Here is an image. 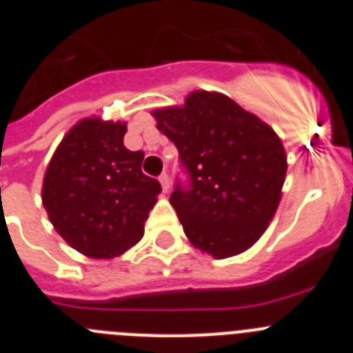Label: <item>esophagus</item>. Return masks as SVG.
Masks as SVG:
<instances>
[{
  "label": "esophagus",
  "instance_id": "esophagus-1",
  "mask_svg": "<svg viewBox=\"0 0 353 353\" xmlns=\"http://www.w3.org/2000/svg\"><path fill=\"white\" fill-rule=\"evenodd\" d=\"M159 182H161V185H162V191L170 192L171 180H170V176H168V173H162L161 176H159Z\"/></svg>",
  "mask_w": 353,
  "mask_h": 353
}]
</instances>
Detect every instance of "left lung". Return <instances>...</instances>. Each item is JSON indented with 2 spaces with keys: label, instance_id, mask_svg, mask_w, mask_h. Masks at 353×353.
Masks as SVG:
<instances>
[{
  "label": "left lung",
  "instance_id": "obj_1",
  "mask_svg": "<svg viewBox=\"0 0 353 353\" xmlns=\"http://www.w3.org/2000/svg\"><path fill=\"white\" fill-rule=\"evenodd\" d=\"M152 117L191 176V189L176 185L170 198L189 242L217 260L248 251L281 201L288 162L279 136L228 95L207 90Z\"/></svg>",
  "mask_w": 353,
  "mask_h": 353
}]
</instances>
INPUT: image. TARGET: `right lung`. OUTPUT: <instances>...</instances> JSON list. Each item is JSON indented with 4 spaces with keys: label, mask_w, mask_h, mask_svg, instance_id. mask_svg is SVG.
Returning a JSON list of instances; mask_svg holds the SVG:
<instances>
[{
    "label": "right lung",
    "mask_w": 353,
    "mask_h": 353,
    "mask_svg": "<svg viewBox=\"0 0 353 353\" xmlns=\"http://www.w3.org/2000/svg\"><path fill=\"white\" fill-rule=\"evenodd\" d=\"M127 121L83 118L54 150L42 205L61 239L81 254L111 260L143 239L161 183L141 171L145 154L123 145Z\"/></svg>",
    "instance_id": "right-lung-1"
}]
</instances>
